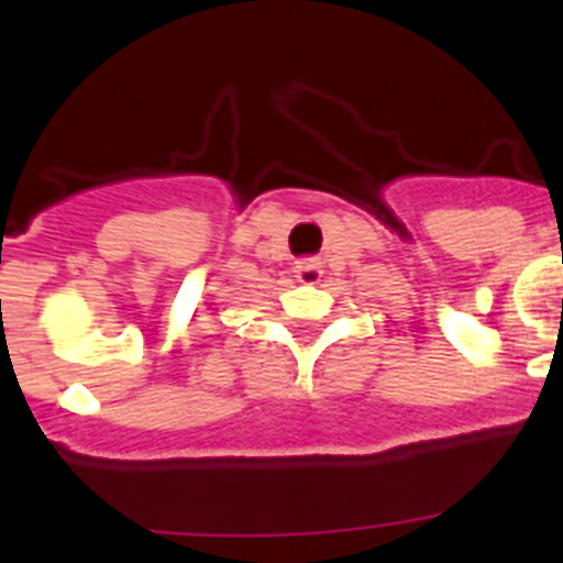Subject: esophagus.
Instances as JSON below:
<instances>
[{
  "label": "esophagus",
  "mask_w": 563,
  "mask_h": 563,
  "mask_svg": "<svg viewBox=\"0 0 563 563\" xmlns=\"http://www.w3.org/2000/svg\"><path fill=\"white\" fill-rule=\"evenodd\" d=\"M321 276H324V271H321V262H318V258H301L296 265V278L301 285H318Z\"/></svg>",
  "instance_id": "esophagus-1"
}]
</instances>
